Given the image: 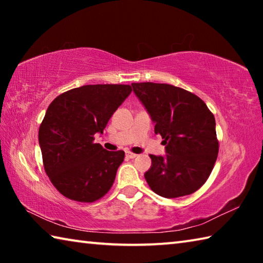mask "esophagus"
I'll list each match as a JSON object with an SVG mask.
<instances>
[{
    "instance_id": "1",
    "label": "esophagus",
    "mask_w": 263,
    "mask_h": 263,
    "mask_svg": "<svg viewBox=\"0 0 263 263\" xmlns=\"http://www.w3.org/2000/svg\"><path fill=\"white\" fill-rule=\"evenodd\" d=\"M126 157H127L128 159H135V158L137 157V154L131 153V152H127V153H126Z\"/></svg>"
}]
</instances>
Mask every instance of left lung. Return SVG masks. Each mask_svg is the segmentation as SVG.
Wrapping results in <instances>:
<instances>
[{
  "label": "left lung",
  "mask_w": 263,
  "mask_h": 263,
  "mask_svg": "<svg viewBox=\"0 0 263 263\" xmlns=\"http://www.w3.org/2000/svg\"><path fill=\"white\" fill-rule=\"evenodd\" d=\"M166 145V157L151 154L145 179L155 194L176 198L198 190L217 160L215 116L193 92L167 83H132Z\"/></svg>",
  "instance_id": "8db88e82"
}]
</instances>
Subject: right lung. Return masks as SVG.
Masks as SVG:
<instances>
[{
  "label": "right lung",
  "mask_w": 263,
  "mask_h": 263,
  "mask_svg": "<svg viewBox=\"0 0 263 263\" xmlns=\"http://www.w3.org/2000/svg\"><path fill=\"white\" fill-rule=\"evenodd\" d=\"M131 91L128 84H87L48 105L38 139L46 174L65 197L91 203L112 186L125 153L104 149L94 136L103 133Z\"/></svg>",
  "instance_id": "add662e5"
}]
</instances>
